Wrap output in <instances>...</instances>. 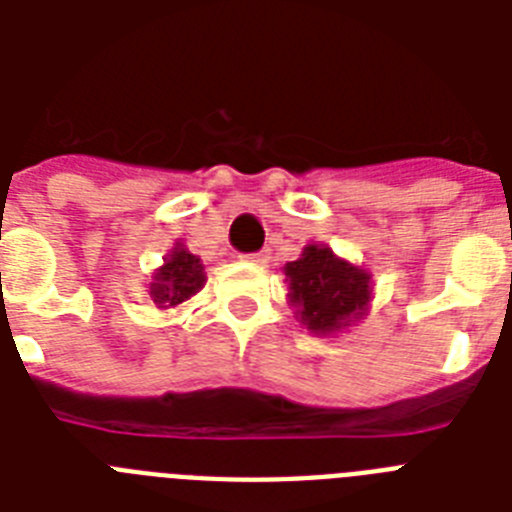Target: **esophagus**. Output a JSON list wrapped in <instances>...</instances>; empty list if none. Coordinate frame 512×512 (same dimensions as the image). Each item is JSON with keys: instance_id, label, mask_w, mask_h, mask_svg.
Returning a JSON list of instances; mask_svg holds the SVG:
<instances>
[{"instance_id": "1", "label": "esophagus", "mask_w": 512, "mask_h": 512, "mask_svg": "<svg viewBox=\"0 0 512 512\" xmlns=\"http://www.w3.org/2000/svg\"><path fill=\"white\" fill-rule=\"evenodd\" d=\"M252 263H268L271 260V249H260V252H252V255H244Z\"/></svg>"}]
</instances>
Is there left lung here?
<instances>
[{
  "instance_id": "obj_1",
  "label": "left lung",
  "mask_w": 512,
  "mask_h": 512,
  "mask_svg": "<svg viewBox=\"0 0 512 512\" xmlns=\"http://www.w3.org/2000/svg\"><path fill=\"white\" fill-rule=\"evenodd\" d=\"M289 300L297 305L303 324L313 332H337L358 319L369 303V273L345 263L329 247L311 244L303 257L287 263Z\"/></svg>"
}]
</instances>
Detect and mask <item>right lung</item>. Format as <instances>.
<instances>
[{"label": "right lung", "instance_id": "obj_1", "mask_svg": "<svg viewBox=\"0 0 512 512\" xmlns=\"http://www.w3.org/2000/svg\"><path fill=\"white\" fill-rule=\"evenodd\" d=\"M201 287H204V268H201L199 257L191 255L188 249L177 247L162 271L154 276L151 300L156 303V308H170V305L185 303Z\"/></svg>", "mask_w": 512, "mask_h": 512}]
</instances>
